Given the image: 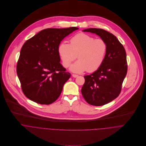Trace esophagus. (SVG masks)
<instances>
[{"instance_id": "esophagus-1", "label": "esophagus", "mask_w": 146, "mask_h": 146, "mask_svg": "<svg viewBox=\"0 0 146 146\" xmlns=\"http://www.w3.org/2000/svg\"><path fill=\"white\" fill-rule=\"evenodd\" d=\"M72 76H73L74 78H76V77L78 76V75H76V74H72Z\"/></svg>"}]
</instances>
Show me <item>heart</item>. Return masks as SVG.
Segmentation results:
<instances>
[{
	"label": "heart",
	"instance_id": "1",
	"mask_svg": "<svg viewBox=\"0 0 146 146\" xmlns=\"http://www.w3.org/2000/svg\"><path fill=\"white\" fill-rule=\"evenodd\" d=\"M70 44L61 42L58 50L63 66L68 67L77 58L79 59L70 67L74 72L84 71L92 72L98 70L104 63L108 50L107 42L102 39L85 33H79L70 40Z\"/></svg>",
	"mask_w": 146,
	"mask_h": 146
}]
</instances>
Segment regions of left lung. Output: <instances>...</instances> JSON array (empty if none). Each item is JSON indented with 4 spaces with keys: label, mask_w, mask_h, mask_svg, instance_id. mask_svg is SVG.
I'll return each mask as SVG.
<instances>
[{
    "label": "left lung",
    "mask_w": 146,
    "mask_h": 146,
    "mask_svg": "<svg viewBox=\"0 0 146 146\" xmlns=\"http://www.w3.org/2000/svg\"><path fill=\"white\" fill-rule=\"evenodd\" d=\"M100 36L107 42V52L104 62L95 72L84 76L82 93L89 104L100 106L107 104L120 94L127 71L125 48L112 34L101 29L83 30Z\"/></svg>",
    "instance_id": "obj_1"
}]
</instances>
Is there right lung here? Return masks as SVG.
<instances>
[{"instance_id": "add662e5", "label": "right lung", "mask_w": 146, "mask_h": 146, "mask_svg": "<svg viewBox=\"0 0 146 146\" xmlns=\"http://www.w3.org/2000/svg\"><path fill=\"white\" fill-rule=\"evenodd\" d=\"M79 28L42 30L23 45L17 63L22 90L29 100L41 104L54 102L71 76L60 62L58 46Z\"/></svg>"}]
</instances>
